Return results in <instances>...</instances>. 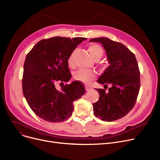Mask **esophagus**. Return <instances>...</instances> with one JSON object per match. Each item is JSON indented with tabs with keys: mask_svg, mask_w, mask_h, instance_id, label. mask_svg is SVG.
Instances as JSON below:
<instances>
[{
	"mask_svg": "<svg viewBox=\"0 0 160 160\" xmlns=\"http://www.w3.org/2000/svg\"><path fill=\"white\" fill-rule=\"evenodd\" d=\"M91 89H92V88H91V87H89V86H86V91H90Z\"/></svg>",
	"mask_w": 160,
	"mask_h": 160,
	"instance_id": "obj_1",
	"label": "esophagus"
}]
</instances>
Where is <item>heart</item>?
Listing matches in <instances>:
<instances>
[{"label": "heart", "instance_id": "heart-1", "mask_svg": "<svg viewBox=\"0 0 160 160\" xmlns=\"http://www.w3.org/2000/svg\"><path fill=\"white\" fill-rule=\"evenodd\" d=\"M88 50L92 58L95 60H98L101 58L104 53L103 48L97 43H91L89 45ZM76 53H77V50H74L67 60V63L70 67H74V57ZM96 75V72L94 71L80 69L74 73V77L77 80L89 83L95 78Z\"/></svg>", "mask_w": 160, "mask_h": 160}]
</instances>
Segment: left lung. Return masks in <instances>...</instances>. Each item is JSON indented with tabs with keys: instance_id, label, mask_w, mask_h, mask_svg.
Masks as SVG:
<instances>
[{
	"instance_id": "left-lung-1",
	"label": "left lung",
	"mask_w": 160,
	"mask_h": 160,
	"mask_svg": "<svg viewBox=\"0 0 160 160\" xmlns=\"http://www.w3.org/2000/svg\"><path fill=\"white\" fill-rule=\"evenodd\" d=\"M90 41L102 43L110 65L98 82L112 86L106 91L97 89L99 98L93 104L95 117L104 121H113L127 115L135 105L140 89V71L135 55L123 44L107 38Z\"/></svg>"
}]
</instances>
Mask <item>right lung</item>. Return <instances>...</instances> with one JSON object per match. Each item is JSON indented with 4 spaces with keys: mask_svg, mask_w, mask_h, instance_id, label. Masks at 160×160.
Listing matches in <instances>:
<instances>
[{
    "mask_svg": "<svg viewBox=\"0 0 160 160\" xmlns=\"http://www.w3.org/2000/svg\"><path fill=\"white\" fill-rule=\"evenodd\" d=\"M86 39H44L27 55L22 80L23 95L32 110L42 119L51 122L67 119L72 114L73 102L84 95L85 88L78 81L65 84L61 90L55 86L71 79L67 60L77 45Z\"/></svg>",
    "mask_w": 160,
    "mask_h": 160,
    "instance_id": "right-lung-1",
    "label": "right lung"
}]
</instances>
